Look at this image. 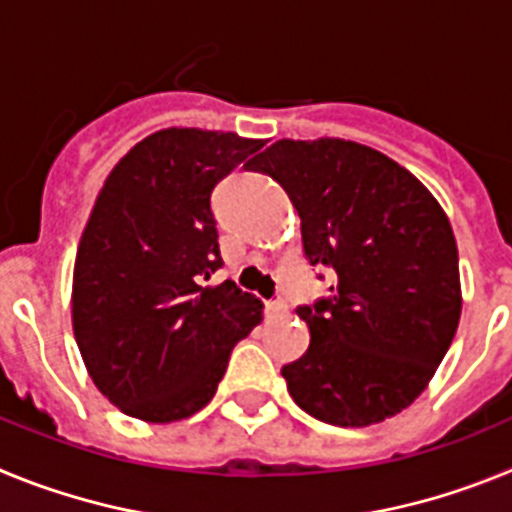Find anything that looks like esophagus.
I'll list each match as a JSON object with an SVG mask.
<instances>
[{"instance_id": "esophagus-1", "label": "esophagus", "mask_w": 512, "mask_h": 512, "mask_svg": "<svg viewBox=\"0 0 512 512\" xmlns=\"http://www.w3.org/2000/svg\"><path fill=\"white\" fill-rule=\"evenodd\" d=\"M266 312H271V315H282V312H287V300H284L282 295H277L274 300L266 302Z\"/></svg>"}]
</instances>
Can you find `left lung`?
I'll list each match as a JSON object with an SVG mask.
<instances>
[{
	"label": "left lung",
	"instance_id": "obj_1",
	"mask_svg": "<svg viewBox=\"0 0 512 512\" xmlns=\"http://www.w3.org/2000/svg\"><path fill=\"white\" fill-rule=\"evenodd\" d=\"M251 169L282 184L305 259L336 274L330 297L297 307L310 346L282 366L289 395L343 428L392 418L431 382L459 325L449 217L408 169L351 140H277Z\"/></svg>",
	"mask_w": 512,
	"mask_h": 512
}]
</instances>
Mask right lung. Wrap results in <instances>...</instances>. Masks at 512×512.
<instances>
[{"instance_id":"obj_1","label":"right lung","mask_w":512,"mask_h":512,"mask_svg":"<svg viewBox=\"0 0 512 512\" xmlns=\"http://www.w3.org/2000/svg\"><path fill=\"white\" fill-rule=\"evenodd\" d=\"M264 146L197 128L158 130L120 158L81 235L74 336L92 382L125 415L171 423L202 410L261 302L225 279L212 189Z\"/></svg>"}]
</instances>
